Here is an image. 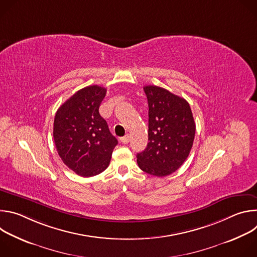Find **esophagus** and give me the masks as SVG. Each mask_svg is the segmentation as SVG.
Returning <instances> with one entry per match:
<instances>
[{
    "mask_svg": "<svg viewBox=\"0 0 257 257\" xmlns=\"http://www.w3.org/2000/svg\"><path fill=\"white\" fill-rule=\"evenodd\" d=\"M120 140H121V142H122V143L126 144V143H128V142H129V140H130V136L127 134L126 136H124V137L120 138Z\"/></svg>",
    "mask_w": 257,
    "mask_h": 257,
    "instance_id": "obj_1",
    "label": "esophagus"
}]
</instances>
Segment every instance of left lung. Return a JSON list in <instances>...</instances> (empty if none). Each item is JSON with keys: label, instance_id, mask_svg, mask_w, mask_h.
Listing matches in <instances>:
<instances>
[{"label": "left lung", "instance_id": "1", "mask_svg": "<svg viewBox=\"0 0 257 257\" xmlns=\"http://www.w3.org/2000/svg\"><path fill=\"white\" fill-rule=\"evenodd\" d=\"M149 102V143L137 154L139 168L157 177L177 171L188 158L195 136L189 103L155 85L143 87Z\"/></svg>", "mask_w": 257, "mask_h": 257}]
</instances>
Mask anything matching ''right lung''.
I'll return each instance as SVG.
<instances>
[{
    "label": "right lung",
    "instance_id": "right-lung-1",
    "mask_svg": "<svg viewBox=\"0 0 257 257\" xmlns=\"http://www.w3.org/2000/svg\"><path fill=\"white\" fill-rule=\"evenodd\" d=\"M105 93L104 87L86 86L67 99L55 116L57 152L63 163L81 177L103 172L118 144L98 112Z\"/></svg>",
    "mask_w": 257,
    "mask_h": 257
}]
</instances>
